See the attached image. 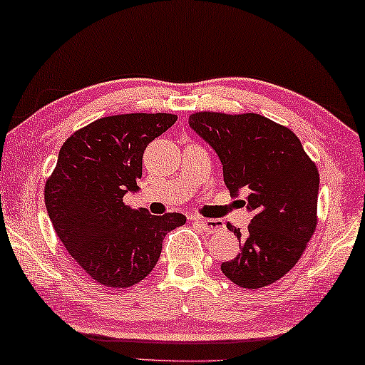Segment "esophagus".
<instances>
[{"label":"esophagus","mask_w":365,"mask_h":365,"mask_svg":"<svg viewBox=\"0 0 365 365\" xmlns=\"http://www.w3.org/2000/svg\"><path fill=\"white\" fill-rule=\"evenodd\" d=\"M192 221L197 222L206 232H214V231H219V229L224 227L222 221H219V219H204V217L194 216Z\"/></svg>","instance_id":"esophagus-1"}]
</instances>
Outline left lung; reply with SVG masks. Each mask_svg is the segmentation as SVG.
Returning a JSON list of instances; mask_svg holds the SVG:
<instances>
[{
    "instance_id": "8db88e82",
    "label": "left lung",
    "mask_w": 365,
    "mask_h": 365,
    "mask_svg": "<svg viewBox=\"0 0 365 365\" xmlns=\"http://www.w3.org/2000/svg\"><path fill=\"white\" fill-rule=\"evenodd\" d=\"M189 126L217 153L224 182L247 194L246 232L227 224L241 252L222 262L229 281L246 289L276 282L301 259L317 226L319 171L291 129L261 114L194 113Z\"/></svg>"
}]
</instances>
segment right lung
Returning <instances> with one entry per match:
<instances>
[{
    "instance_id": "right-lung-1",
    "label": "right lung",
    "mask_w": 365,
    "mask_h": 365,
    "mask_svg": "<svg viewBox=\"0 0 365 365\" xmlns=\"http://www.w3.org/2000/svg\"><path fill=\"white\" fill-rule=\"evenodd\" d=\"M176 114L106 116L73 133L59 149L44 202L59 241L79 267L106 287L141 282L161 256L163 239L186 216H153L124 204L143 176V154Z\"/></svg>"
}]
</instances>
